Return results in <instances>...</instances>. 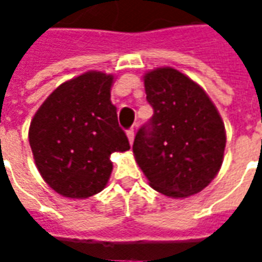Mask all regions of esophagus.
I'll use <instances>...</instances> for the list:
<instances>
[{
  "instance_id": "1",
  "label": "esophagus",
  "mask_w": 262,
  "mask_h": 262,
  "mask_svg": "<svg viewBox=\"0 0 262 262\" xmlns=\"http://www.w3.org/2000/svg\"><path fill=\"white\" fill-rule=\"evenodd\" d=\"M127 139H129V143L133 144V140H135V130H133V129L127 130Z\"/></svg>"
}]
</instances>
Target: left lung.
I'll use <instances>...</instances> for the list:
<instances>
[{
  "label": "left lung",
  "mask_w": 262,
  "mask_h": 262,
  "mask_svg": "<svg viewBox=\"0 0 262 262\" xmlns=\"http://www.w3.org/2000/svg\"><path fill=\"white\" fill-rule=\"evenodd\" d=\"M154 114L135 137L133 153L153 189L170 198L201 192L219 172L225 123L208 94L171 67L144 75Z\"/></svg>",
  "instance_id": "left-lung-1"
}]
</instances>
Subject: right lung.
<instances>
[{"label":"right lung","instance_id":"add662e5","mask_svg":"<svg viewBox=\"0 0 262 262\" xmlns=\"http://www.w3.org/2000/svg\"><path fill=\"white\" fill-rule=\"evenodd\" d=\"M114 75L88 71L54 90L29 127L33 159L43 180L67 198L101 192L115 151L130 148L111 102Z\"/></svg>","mask_w":262,"mask_h":262}]
</instances>
